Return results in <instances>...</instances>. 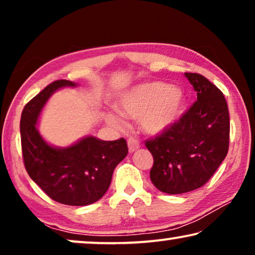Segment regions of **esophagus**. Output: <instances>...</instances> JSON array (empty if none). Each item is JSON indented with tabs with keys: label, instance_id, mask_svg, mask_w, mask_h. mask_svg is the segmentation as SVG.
<instances>
[{
	"label": "esophagus",
	"instance_id": "34e87169",
	"mask_svg": "<svg viewBox=\"0 0 255 255\" xmlns=\"http://www.w3.org/2000/svg\"><path fill=\"white\" fill-rule=\"evenodd\" d=\"M128 152L133 153L134 151H137V149L140 147V142H139L135 138L131 137L128 138Z\"/></svg>",
	"mask_w": 255,
	"mask_h": 255
}]
</instances>
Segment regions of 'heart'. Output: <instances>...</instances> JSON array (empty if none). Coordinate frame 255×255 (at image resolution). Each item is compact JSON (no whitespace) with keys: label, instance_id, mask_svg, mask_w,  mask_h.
<instances>
[{"label":"heart","instance_id":"b5f03b06","mask_svg":"<svg viewBox=\"0 0 255 255\" xmlns=\"http://www.w3.org/2000/svg\"><path fill=\"white\" fill-rule=\"evenodd\" d=\"M186 95L177 87L162 82H147L132 87L117 100L116 107L122 116L139 121L148 134H161L172 128L182 116ZM108 123L120 128L121 118L107 115Z\"/></svg>","mask_w":255,"mask_h":255}]
</instances>
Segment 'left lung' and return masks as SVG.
<instances>
[{
	"mask_svg": "<svg viewBox=\"0 0 255 255\" xmlns=\"http://www.w3.org/2000/svg\"><path fill=\"white\" fill-rule=\"evenodd\" d=\"M184 76L193 85L197 101L172 128L146 141L154 160L149 173L152 183L170 195L207 183L229 149L230 117L223 93L203 75Z\"/></svg>",
	"mask_w": 255,
	"mask_h": 255,
	"instance_id": "8db88e82",
	"label": "left lung"
}]
</instances>
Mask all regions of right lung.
I'll list each match as a JSON object with an SVG mask.
<instances>
[{
  "instance_id": "add662e5",
  "label": "right lung",
  "mask_w": 255,
  "mask_h": 255,
  "mask_svg": "<svg viewBox=\"0 0 255 255\" xmlns=\"http://www.w3.org/2000/svg\"><path fill=\"white\" fill-rule=\"evenodd\" d=\"M79 85L58 80L23 109L20 139L24 165L31 179L59 203L83 207L95 203L109 189L116 166L128 155L125 139L107 141L86 135L65 147L51 145L39 133L41 111L55 92Z\"/></svg>"
}]
</instances>
